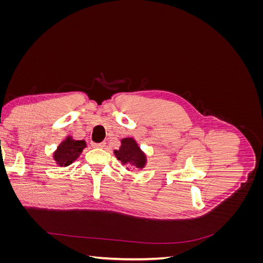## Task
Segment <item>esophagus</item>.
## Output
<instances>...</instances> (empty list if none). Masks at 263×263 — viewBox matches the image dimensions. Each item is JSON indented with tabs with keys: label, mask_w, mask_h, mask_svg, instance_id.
Returning <instances> with one entry per match:
<instances>
[{
	"label": "esophagus",
	"mask_w": 263,
	"mask_h": 263,
	"mask_svg": "<svg viewBox=\"0 0 263 263\" xmlns=\"http://www.w3.org/2000/svg\"><path fill=\"white\" fill-rule=\"evenodd\" d=\"M92 146L95 148H104L105 142H94V144H92Z\"/></svg>",
	"instance_id": "34e87169"
}]
</instances>
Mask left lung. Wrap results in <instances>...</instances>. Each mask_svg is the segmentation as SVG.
I'll return each mask as SVG.
<instances>
[{
	"instance_id": "obj_1",
	"label": "left lung",
	"mask_w": 263,
	"mask_h": 263,
	"mask_svg": "<svg viewBox=\"0 0 263 263\" xmlns=\"http://www.w3.org/2000/svg\"><path fill=\"white\" fill-rule=\"evenodd\" d=\"M115 156L123 164H134L137 168H142L146 163L145 155L133 138L123 139L121 148L115 150Z\"/></svg>"
}]
</instances>
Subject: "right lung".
Wrapping results in <instances>:
<instances>
[{
  "instance_id": "obj_1",
  "label": "right lung",
  "mask_w": 263,
  "mask_h": 263,
  "mask_svg": "<svg viewBox=\"0 0 263 263\" xmlns=\"http://www.w3.org/2000/svg\"><path fill=\"white\" fill-rule=\"evenodd\" d=\"M84 147V140H72L68 138L62 142L54 153V160L59 165H69L80 156Z\"/></svg>"
}]
</instances>
